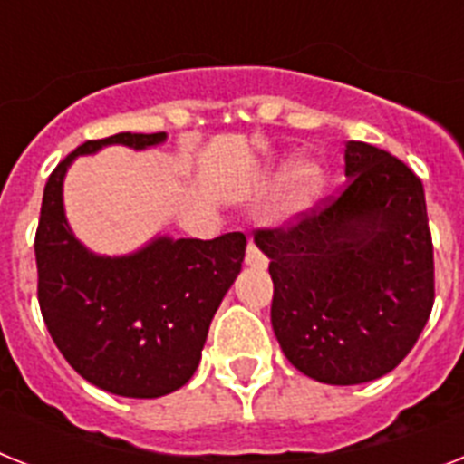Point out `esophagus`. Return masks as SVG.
<instances>
[{
    "instance_id": "34e87169",
    "label": "esophagus",
    "mask_w": 464,
    "mask_h": 464,
    "mask_svg": "<svg viewBox=\"0 0 464 464\" xmlns=\"http://www.w3.org/2000/svg\"><path fill=\"white\" fill-rule=\"evenodd\" d=\"M246 266L251 267H266L267 266V258L266 254L256 246L254 241H248V248H246Z\"/></svg>"
}]
</instances>
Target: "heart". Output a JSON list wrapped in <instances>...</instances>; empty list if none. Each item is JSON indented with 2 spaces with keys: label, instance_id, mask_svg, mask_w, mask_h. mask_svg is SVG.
<instances>
[{
  "label": "heart",
  "instance_id": "heart-1",
  "mask_svg": "<svg viewBox=\"0 0 464 464\" xmlns=\"http://www.w3.org/2000/svg\"><path fill=\"white\" fill-rule=\"evenodd\" d=\"M323 189V170L313 163L296 168L292 178V187L286 191V208L298 210L317 197V191Z\"/></svg>",
  "mask_w": 464,
  "mask_h": 464
}]
</instances>
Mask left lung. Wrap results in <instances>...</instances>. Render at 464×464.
Instances as JSON below:
<instances>
[{
  "mask_svg": "<svg viewBox=\"0 0 464 464\" xmlns=\"http://www.w3.org/2000/svg\"><path fill=\"white\" fill-rule=\"evenodd\" d=\"M346 178L336 197L254 232L279 346L298 372L339 386L392 372L434 305L422 179L365 141L346 144Z\"/></svg>",
  "mask_w": 464,
  "mask_h": 464,
  "instance_id": "8db88e82",
  "label": "left lung"
}]
</instances>
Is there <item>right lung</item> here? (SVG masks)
Returning a JSON list of instances; mask_svg holds the SVG:
<instances>
[{
    "mask_svg": "<svg viewBox=\"0 0 464 464\" xmlns=\"http://www.w3.org/2000/svg\"><path fill=\"white\" fill-rule=\"evenodd\" d=\"M166 132L87 140L49 175L34 232L37 301L68 365L103 392L159 398L185 386L210 320L241 270L246 237L160 239L132 256L90 254L68 229L61 185L71 160L106 144L154 147Z\"/></svg>",
    "mask_w": 464,
    "mask_h": 464,
    "instance_id": "1",
    "label": "right lung"
}]
</instances>
